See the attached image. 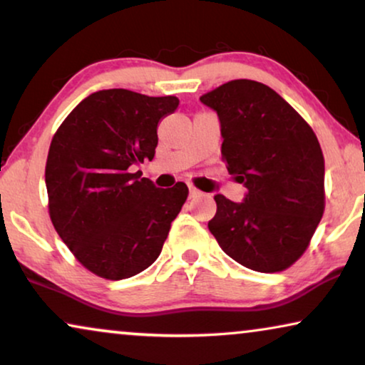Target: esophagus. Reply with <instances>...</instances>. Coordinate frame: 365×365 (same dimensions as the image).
<instances>
[{
  "label": "esophagus",
  "instance_id": "1",
  "mask_svg": "<svg viewBox=\"0 0 365 365\" xmlns=\"http://www.w3.org/2000/svg\"><path fill=\"white\" fill-rule=\"evenodd\" d=\"M199 194H201V191H197L196 187H191V186H189V196H191V197H197Z\"/></svg>",
  "mask_w": 365,
  "mask_h": 365
}]
</instances>
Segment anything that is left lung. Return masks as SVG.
I'll use <instances>...</instances> for the list:
<instances>
[{"label": "left lung", "mask_w": 365, "mask_h": 365, "mask_svg": "<svg viewBox=\"0 0 365 365\" xmlns=\"http://www.w3.org/2000/svg\"><path fill=\"white\" fill-rule=\"evenodd\" d=\"M217 113L222 159L246 187L216 194L209 231L224 252L257 272H279L306 251L324 214V156L296 109L266 84L234 79L201 96Z\"/></svg>", "instance_id": "8db88e82"}]
</instances>
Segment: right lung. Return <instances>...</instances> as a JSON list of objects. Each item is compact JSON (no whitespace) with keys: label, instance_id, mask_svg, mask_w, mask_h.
Listing matches in <instances>:
<instances>
[{"label":"right lung","instance_id":"add662e5","mask_svg":"<svg viewBox=\"0 0 365 365\" xmlns=\"http://www.w3.org/2000/svg\"><path fill=\"white\" fill-rule=\"evenodd\" d=\"M178 106L176 96L103 89L54 134L44 173L49 216L69 251L99 277L119 281L151 266L186 202L184 182L161 189L134 171L153 161L158 124Z\"/></svg>","mask_w":365,"mask_h":365}]
</instances>
